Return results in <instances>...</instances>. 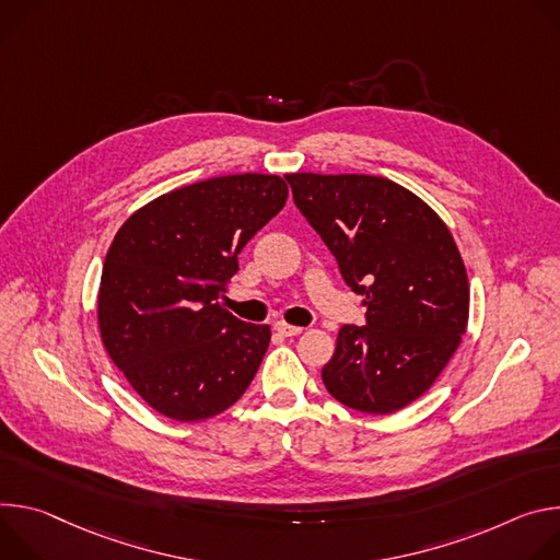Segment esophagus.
Here are the masks:
<instances>
[{"label": "esophagus", "mask_w": 560, "mask_h": 560, "mask_svg": "<svg viewBox=\"0 0 560 560\" xmlns=\"http://www.w3.org/2000/svg\"><path fill=\"white\" fill-rule=\"evenodd\" d=\"M276 331L280 334V336H300L304 329L302 327H293V325H287V323H276Z\"/></svg>", "instance_id": "esophagus-1"}]
</instances>
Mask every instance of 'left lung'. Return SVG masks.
Masks as SVG:
<instances>
[{
    "label": "left lung",
    "instance_id": "1",
    "mask_svg": "<svg viewBox=\"0 0 560 560\" xmlns=\"http://www.w3.org/2000/svg\"><path fill=\"white\" fill-rule=\"evenodd\" d=\"M295 207L364 298L323 369L342 405L387 416L420 398L456 353L469 320V280L441 215L381 175L289 173Z\"/></svg>",
    "mask_w": 560,
    "mask_h": 560
}]
</instances>
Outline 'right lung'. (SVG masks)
<instances>
[{
	"label": "right lung",
	"mask_w": 560,
	"mask_h": 560,
	"mask_svg": "<svg viewBox=\"0 0 560 560\" xmlns=\"http://www.w3.org/2000/svg\"><path fill=\"white\" fill-rule=\"evenodd\" d=\"M287 198L280 175L211 177L151 200L115 233L97 291L100 336L158 413L207 420L252 385L271 327L237 320L218 298L244 244Z\"/></svg>",
	"instance_id": "1"
}]
</instances>
